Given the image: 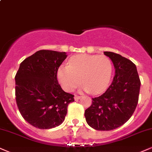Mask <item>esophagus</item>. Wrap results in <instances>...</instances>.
I'll return each mask as SVG.
<instances>
[{
    "label": "esophagus",
    "mask_w": 152,
    "mask_h": 152,
    "mask_svg": "<svg viewBox=\"0 0 152 152\" xmlns=\"http://www.w3.org/2000/svg\"><path fill=\"white\" fill-rule=\"evenodd\" d=\"M80 98H81V96H77V95H75L74 100H78L80 99Z\"/></svg>",
    "instance_id": "34e87169"
}]
</instances>
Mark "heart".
Returning a JSON list of instances; mask_svg holds the SVG:
<instances>
[{
  "label": "heart",
  "instance_id": "1",
  "mask_svg": "<svg viewBox=\"0 0 152 152\" xmlns=\"http://www.w3.org/2000/svg\"><path fill=\"white\" fill-rule=\"evenodd\" d=\"M113 71V63L107 56L83 54L72 56L68 66H61L57 76L66 91L76 88L81 83V78L83 84L82 90L98 94L109 86Z\"/></svg>",
  "mask_w": 152,
  "mask_h": 152
}]
</instances>
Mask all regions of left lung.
Here are the masks:
<instances>
[{"label":"left lung","mask_w":152,"mask_h":152,"mask_svg":"<svg viewBox=\"0 0 152 152\" xmlns=\"http://www.w3.org/2000/svg\"><path fill=\"white\" fill-rule=\"evenodd\" d=\"M104 54L112 60L115 76L103 94L92 98L84 115L92 128L108 131L124 125L132 115L138 103L141 82L132 61L114 52H104Z\"/></svg>","instance_id":"8db88e82"}]
</instances>
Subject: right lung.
<instances>
[{"instance_id": "add662e5", "label": "right lung", "mask_w": 152, "mask_h": 152, "mask_svg": "<svg viewBox=\"0 0 152 152\" xmlns=\"http://www.w3.org/2000/svg\"><path fill=\"white\" fill-rule=\"evenodd\" d=\"M66 52L39 50L21 62L15 75V100L20 113L31 125L51 129L61 125L74 95L58 84L57 71Z\"/></svg>"}]
</instances>
